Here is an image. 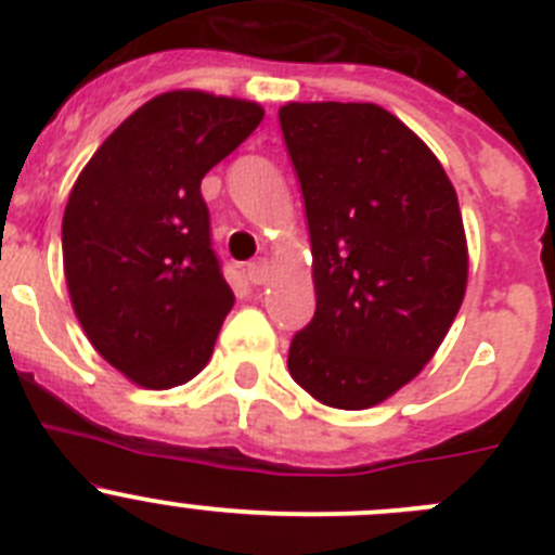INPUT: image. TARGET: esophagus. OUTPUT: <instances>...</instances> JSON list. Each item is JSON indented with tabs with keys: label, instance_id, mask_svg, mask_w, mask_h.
Wrapping results in <instances>:
<instances>
[{
	"label": "esophagus",
	"instance_id": "34e87169",
	"mask_svg": "<svg viewBox=\"0 0 555 555\" xmlns=\"http://www.w3.org/2000/svg\"><path fill=\"white\" fill-rule=\"evenodd\" d=\"M244 273H246V279H249L251 284H266V279H268V262H266V260L249 262Z\"/></svg>",
	"mask_w": 555,
	"mask_h": 555
}]
</instances>
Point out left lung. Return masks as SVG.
I'll return each instance as SVG.
<instances>
[{"instance_id":"1","label":"left lung","mask_w":555,"mask_h":555,"mask_svg":"<svg viewBox=\"0 0 555 555\" xmlns=\"http://www.w3.org/2000/svg\"><path fill=\"white\" fill-rule=\"evenodd\" d=\"M311 233L317 311L289 346L313 400L365 411L424 371L467 289L456 190L433 150L371 102L279 109Z\"/></svg>"}]
</instances>
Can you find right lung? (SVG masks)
<instances>
[{
	"label": "right lung",
	"instance_id": "1",
	"mask_svg": "<svg viewBox=\"0 0 555 555\" xmlns=\"http://www.w3.org/2000/svg\"><path fill=\"white\" fill-rule=\"evenodd\" d=\"M262 106L169 91L128 115L77 177L61 244L93 349L144 389L198 376L233 293L211 251L201 179L260 126Z\"/></svg>",
	"mask_w": 555,
	"mask_h": 555
}]
</instances>
